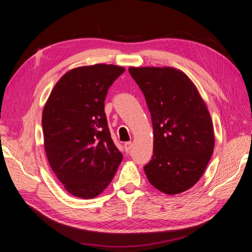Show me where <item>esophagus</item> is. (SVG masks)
<instances>
[{
    "label": "esophagus",
    "instance_id": "34e87169",
    "mask_svg": "<svg viewBox=\"0 0 252 252\" xmlns=\"http://www.w3.org/2000/svg\"><path fill=\"white\" fill-rule=\"evenodd\" d=\"M124 148H125V150L128 152L129 150H130V149L132 148V143H131V142H126L125 145H124Z\"/></svg>",
    "mask_w": 252,
    "mask_h": 252
}]
</instances>
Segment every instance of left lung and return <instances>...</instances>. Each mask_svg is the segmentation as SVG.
Here are the masks:
<instances>
[{
    "label": "left lung",
    "mask_w": 252,
    "mask_h": 252,
    "mask_svg": "<svg viewBox=\"0 0 252 252\" xmlns=\"http://www.w3.org/2000/svg\"><path fill=\"white\" fill-rule=\"evenodd\" d=\"M154 127V156L144 166L150 184L166 194L201 179L215 148L212 121L192 81L172 67H130Z\"/></svg>",
    "instance_id": "obj_1"
}]
</instances>
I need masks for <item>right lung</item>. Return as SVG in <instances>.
I'll use <instances>...</instances> for the list:
<instances>
[{"label":"right lung","instance_id":"1","mask_svg":"<svg viewBox=\"0 0 252 252\" xmlns=\"http://www.w3.org/2000/svg\"><path fill=\"white\" fill-rule=\"evenodd\" d=\"M124 71L111 64L73 68L58 81L44 106L49 165L66 191L81 199L102 193L123 159L111 139L104 101Z\"/></svg>","mask_w":252,"mask_h":252}]
</instances>
